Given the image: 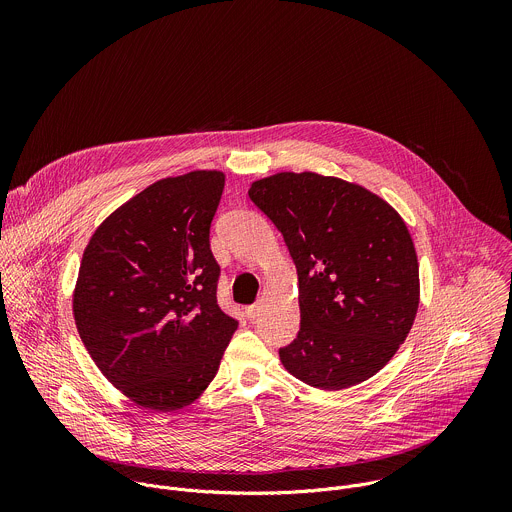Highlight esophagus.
<instances>
[{
    "instance_id": "1",
    "label": "esophagus",
    "mask_w": 512,
    "mask_h": 512,
    "mask_svg": "<svg viewBox=\"0 0 512 512\" xmlns=\"http://www.w3.org/2000/svg\"><path fill=\"white\" fill-rule=\"evenodd\" d=\"M259 312H261V304H253V306H249V308H247V316H249V320H255V318L259 316Z\"/></svg>"
}]
</instances>
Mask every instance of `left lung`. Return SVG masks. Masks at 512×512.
I'll return each mask as SVG.
<instances>
[{
	"label": "left lung",
	"mask_w": 512,
	"mask_h": 512,
	"mask_svg": "<svg viewBox=\"0 0 512 512\" xmlns=\"http://www.w3.org/2000/svg\"><path fill=\"white\" fill-rule=\"evenodd\" d=\"M249 198L283 235L298 269L300 332L283 367L322 391L377 375L419 306L417 253L399 212L358 184L314 172L257 180Z\"/></svg>",
	"instance_id": "8db88e82"
}]
</instances>
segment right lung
Returning <instances> with one entry per match:
<instances>
[{
    "label": "right lung",
    "instance_id": "right-lung-1",
    "mask_svg": "<svg viewBox=\"0 0 512 512\" xmlns=\"http://www.w3.org/2000/svg\"><path fill=\"white\" fill-rule=\"evenodd\" d=\"M223 188L216 170L158 180L109 214L83 253L79 334L107 381L145 409L194 403L239 326L218 308L210 251Z\"/></svg>",
    "mask_w": 512,
    "mask_h": 512
}]
</instances>
